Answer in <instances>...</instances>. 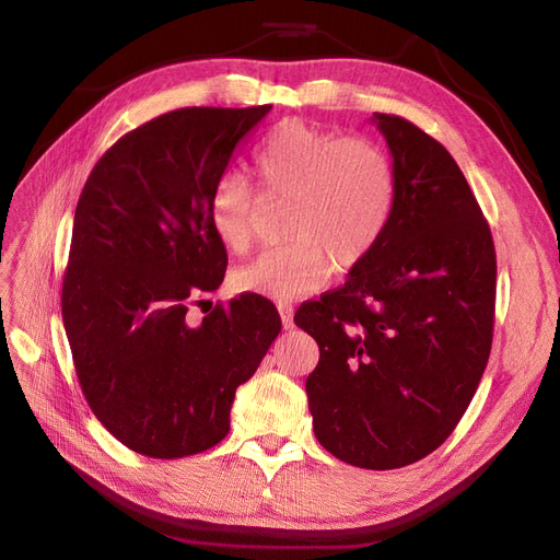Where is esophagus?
<instances>
[{
    "instance_id": "34e87169",
    "label": "esophagus",
    "mask_w": 560,
    "mask_h": 560,
    "mask_svg": "<svg viewBox=\"0 0 560 560\" xmlns=\"http://www.w3.org/2000/svg\"><path fill=\"white\" fill-rule=\"evenodd\" d=\"M278 311H280V317H282V327L292 329L294 327V308L290 306V303H280Z\"/></svg>"
}]
</instances>
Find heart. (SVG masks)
<instances>
[{
	"instance_id": "heart-1",
	"label": "heart",
	"mask_w": 560,
	"mask_h": 560,
	"mask_svg": "<svg viewBox=\"0 0 560 560\" xmlns=\"http://www.w3.org/2000/svg\"><path fill=\"white\" fill-rule=\"evenodd\" d=\"M268 196H287L290 243L268 247L233 273L238 292L290 301L317 292L338 268L366 259L397 202V179L383 149L362 138L292 118L270 130L252 156ZM210 229L226 249L243 252L252 238L254 206L245 182L224 175L210 194Z\"/></svg>"
}]
</instances>
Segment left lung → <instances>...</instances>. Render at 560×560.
<instances>
[{"mask_svg":"<svg viewBox=\"0 0 560 560\" xmlns=\"http://www.w3.org/2000/svg\"><path fill=\"white\" fill-rule=\"evenodd\" d=\"M397 179L381 243L294 322L319 346L306 381L317 442L338 460L397 469L442 446L493 343L495 245L448 151L374 114Z\"/></svg>","mask_w":560,"mask_h":560,"instance_id":"left-lung-1","label":"left lung"}]
</instances>
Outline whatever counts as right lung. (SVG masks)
<instances>
[{"instance_id": "1", "label": "right lung", "mask_w": 560, "mask_h": 560, "mask_svg": "<svg viewBox=\"0 0 560 560\" xmlns=\"http://www.w3.org/2000/svg\"><path fill=\"white\" fill-rule=\"evenodd\" d=\"M270 105L186 107L124 135L100 159L74 212L62 322L97 420L130 451L173 460L229 434L235 389L282 322L259 294L186 319L224 280L210 194Z\"/></svg>"}]
</instances>
